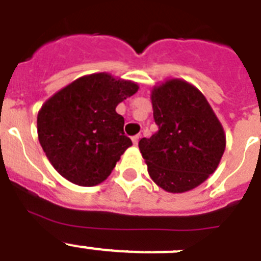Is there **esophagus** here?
<instances>
[{
	"label": "esophagus",
	"instance_id": "1",
	"mask_svg": "<svg viewBox=\"0 0 261 261\" xmlns=\"http://www.w3.org/2000/svg\"><path fill=\"white\" fill-rule=\"evenodd\" d=\"M139 135H135V137H133V143L134 146H138V143H139Z\"/></svg>",
	"mask_w": 261,
	"mask_h": 261
}]
</instances>
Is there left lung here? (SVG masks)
<instances>
[{"label": "left lung", "mask_w": 261, "mask_h": 261, "mask_svg": "<svg viewBox=\"0 0 261 261\" xmlns=\"http://www.w3.org/2000/svg\"><path fill=\"white\" fill-rule=\"evenodd\" d=\"M151 102L159 130L139 142L149 177L169 193L189 192L218 168L223 126L201 90L182 79L155 85Z\"/></svg>", "instance_id": "left-lung-1"}]
</instances>
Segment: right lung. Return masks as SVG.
I'll use <instances>...</instances> for the list:
<instances>
[{
  "label": "right lung",
  "instance_id": "right-lung-1",
  "mask_svg": "<svg viewBox=\"0 0 261 261\" xmlns=\"http://www.w3.org/2000/svg\"><path fill=\"white\" fill-rule=\"evenodd\" d=\"M139 85L106 72L79 77L43 103L38 138L52 167L73 184L93 187L112 173L130 146L118 103Z\"/></svg>",
  "mask_w": 261,
  "mask_h": 261
}]
</instances>
